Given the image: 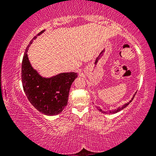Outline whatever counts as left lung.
<instances>
[{
  "label": "left lung",
  "mask_w": 156,
  "mask_h": 156,
  "mask_svg": "<svg viewBox=\"0 0 156 156\" xmlns=\"http://www.w3.org/2000/svg\"><path fill=\"white\" fill-rule=\"evenodd\" d=\"M136 93H137V91L136 92L135 94H133V98H131V100H130V101H129V102H127V103H126V104H125V105H123L122 107H119L118 108H117V109H113V110H112V111H109V113H118V112H119L120 111H121V110H122L123 109H125V108L126 107H127L128 105H129V104L130 103V102L132 101V100H133V98L135 97V96H136ZM97 109H98L100 112H102V113H107L106 112H104V111H102L101 109H100V107H97Z\"/></svg>",
  "instance_id": "left-lung-1"
}]
</instances>
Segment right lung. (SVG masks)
Segmentation results:
<instances>
[{
  "instance_id": "add662e5",
  "label": "right lung",
  "mask_w": 156,
  "mask_h": 156,
  "mask_svg": "<svg viewBox=\"0 0 156 156\" xmlns=\"http://www.w3.org/2000/svg\"><path fill=\"white\" fill-rule=\"evenodd\" d=\"M41 31L30 41L25 51L22 62V83L29 101L41 113L47 115H58L67 105L70 87L78 73H61L51 78H44L31 67L27 56L29 47Z\"/></svg>"
}]
</instances>
